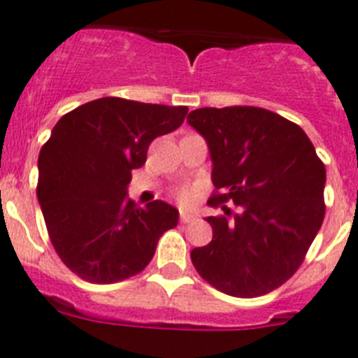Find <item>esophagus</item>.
<instances>
[{
	"mask_svg": "<svg viewBox=\"0 0 358 358\" xmlns=\"http://www.w3.org/2000/svg\"><path fill=\"white\" fill-rule=\"evenodd\" d=\"M179 219H180V222H193L194 219H196V215L191 214V212H180Z\"/></svg>",
	"mask_w": 358,
	"mask_h": 358,
	"instance_id": "obj_1",
	"label": "esophagus"
}]
</instances>
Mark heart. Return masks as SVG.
<instances>
[{
	"label": "heart",
	"instance_id": "heart-1",
	"mask_svg": "<svg viewBox=\"0 0 358 358\" xmlns=\"http://www.w3.org/2000/svg\"><path fill=\"white\" fill-rule=\"evenodd\" d=\"M193 196H194L193 189H182L179 193V200L182 201V203H189V201H193Z\"/></svg>",
	"mask_w": 358,
	"mask_h": 358
}]
</instances>
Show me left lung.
<instances>
[{"label":"left lung","instance_id":"obj_1","mask_svg":"<svg viewBox=\"0 0 358 358\" xmlns=\"http://www.w3.org/2000/svg\"><path fill=\"white\" fill-rule=\"evenodd\" d=\"M187 123L208 146L212 182L236 212L208 215L210 243L191 250L198 273L221 292L257 298L287 282L324 221L325 167L304 130L252 106L200 108Z\"/></svg>","mask_w":358,"mask_h":358}]
</instances>
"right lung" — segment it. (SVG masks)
Returning a JSON list of instances; mask_svg holds the SVG:
<instances>
[{
	"instance_id": "right-lung-1",
	"label": "right lung",
	"mask_w": 358,
	"mask_h": 358,
	"mask_svg": "<svg viewBox=\"0 0 358 358\" xmlns=\"http://www.w3.org/2000/svg\"><path fill=\"white\" fill-rule=\"evenodd\" d=\"M186 106L118 97L64 115L38 158V201L59 257L83 280L115 284L150 264L179 210L129 198L132 171L146 164L151 141L174 132Z\"/></svg>"
}]
</instances>
